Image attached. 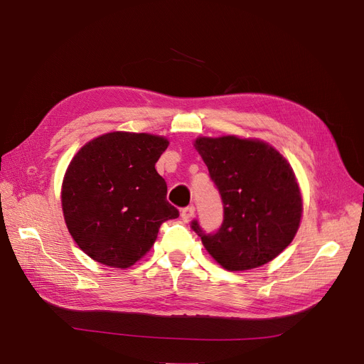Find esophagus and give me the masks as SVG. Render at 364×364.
I'll use <instances>...</instances> for the list:
<instances>
[{"label": "esophagus", "mask_w": 364, "mask_h": 364, "mask_svg": "<svg viewBox=\"0 0 364 364\" xmlns=\"http://www.w3.org/2000/svg\"><path fill=\"white\" fill-rule=\"evenodd\" d=\"M194 213H196V208L193 205H190V206L181 209V217L186 222V220H190L194 215Z\"/></svg>", "instance_id": "1"}]
</instances>
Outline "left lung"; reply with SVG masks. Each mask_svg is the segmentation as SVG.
<instances>
[{
	"label": "left lung",
	"mask_w": 364,
	"mask_h": 364,
	"mask_svg": "<svg viewBox=\"0 0 364 364\" xmlns=\"http://www.w3.org/2000/svg\"><path fill=\"white\" fill-rule=\"evenodd\" d=\"M196 149L223 202V222L206 234L191 228L226 270L262 266L287 247L299 228L302 197L290 164L262 141L199 138Z\"/></svg>",
	"instance_id": "obj_1"
}]
</instances>
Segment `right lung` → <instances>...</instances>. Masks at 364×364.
<instances>
[{
	"instance_id": "add662e5",
	"label": "right lung",
	"mask_w": 364,
	"mask_h": 364,
	"mask_svg": "<svg viewBox=\"0 0 364 364\" xmlns=\"http://www.w3.org/2000/svg\"><path fill=\"white\" fill-rule=\"evenodd\" d=\"M167 147L162 136L112 132L77 151L65 173L62 209L87 257L130 267L150 250L161 225L179 217L155 168Z\"/></svg>"
}]
</instances>
